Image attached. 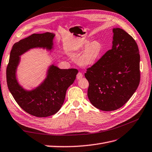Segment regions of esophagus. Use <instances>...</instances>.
Instances as JSON below:
<instances>
[{"mask_svg":"<svg viewBox=\"0 0 152 152\" xmlns=\"http://www.w3.org/2000/svg\"><path fill=\"white\" fill-rule=\"evenodd\" d=\"M82 77H83V75H82V73L79 72V73H77V79L78 80H80V79H81Z\"/></svg>","mask_w":152,"mask_h":152,"instance_id":"34e87169","label":"esophagus"}]
</instances>
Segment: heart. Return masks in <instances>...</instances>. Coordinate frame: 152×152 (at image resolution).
I'll list each match as a JSON object with an SVG mask.
<instances>
[{
  "label": "heart",
  "instance_id": "1",
  "mask_svg": "<svg viewBox=\"0 0 152 152\" xmlns=\"http://www.w3.org/2000/svg\"><path fill=\"white\" fill-rule=\"evenodd\" d=\"M85 46L79 55L78 61L82 66H90L98 61L103 50V45L99 41L94 40L90 43L86 42Z\"/></svg>",
  "mask_w": 152,
  "mask_h": 152
}]
</instances>
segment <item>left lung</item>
I'll return each mask as SVG.
<instances>
[{"instance_id":"left-lung-1","label":"left lung","mask_w":152,"mask_h":152,"mask_svg":"<svg viewBox=\"0 0 152 152\" xmlns=\"http://www.w3.org/2000/svg\"><path fill=\"white\" fill-rule=\"evenodd\" d=\"M112 48L85 73L89 82L87 96L103 111L122 107L135 93L140 81L139 49L124 30L113 29Z\"/></svg>"}]
</instances>
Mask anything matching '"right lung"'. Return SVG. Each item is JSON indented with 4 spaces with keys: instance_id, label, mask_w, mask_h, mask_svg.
Returning <instances> with one entry per match:
<instances>
[{
    "instance_id": "1",
    "label": "right lung",
    "mask_w": 152,
    "mask_h": 152,
    "mask_svg": "<svg viewBox=\"0 0 152 152\" xmlns=\"http://www.w3.org/2000/svg\"><path fill=\"white\" fill-rule=\"evenodd\" d=\"M55 35L46 32L34 34L13 45L6 70L8 89L18 105L26 112L37 117H46L57 113L65 101L66 92L75 80L78 70L60 69L50 65L44 80L35 89H25L17 80L16 70L20 56L33 48L51 50Z\"/></svg>"
}]
</instances>
